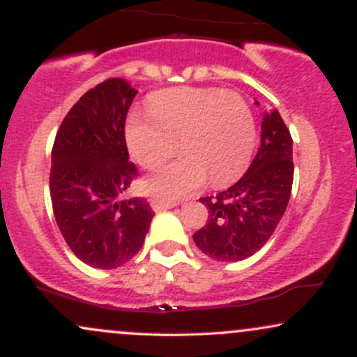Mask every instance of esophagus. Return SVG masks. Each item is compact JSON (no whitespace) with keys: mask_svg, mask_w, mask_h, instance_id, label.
Instances as JSON below:
<instances>
[{"mask_svg":"<svg viewBox=\"0 0 357 357\" xmlns=\"http://www.w3.org/2000/svg\"><path fill=\"white\" fill-rule=\"evenodd\" d=\"M149 204H151V208H153L155 213L169 210V208H174L176 206L174 202H165V199H159V198H151L149 199Z\"/></svg>","mask_w":357,"mask_h":357,"instance_id":"esophagus-1","label":"esophagus"}]
</instances>
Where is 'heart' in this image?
Masks as SVG:
<instances>
[{
    "mask_svg": "<svg viewBox=\"0 0 357 357\" xmlns=\"http://www.w3.org/2000/svg\"><path fill=\"white\" fill-rule=\"evenodd\" d=\"M147 112H132L126 122L129 153L153 169L178 147L183 155L162 167L146 186L162 199L183 198L210 178L215 186L235 181L247 169L257 130L243 97L220 89L179 87L154 93Z\"/></svg>",
    "mask_w": 357,
    "mask_h": 357,
    "instance_id": "1",
    "label": "heart"
}]
</instances>
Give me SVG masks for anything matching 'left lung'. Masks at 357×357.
<instances>
[{"label": "left lung", "instance_id": "obj_1", "mask_svg": "<svg viewBox=\"0 0 357 357\" xmlns=\"http://www.w3.org/2000/svg\"><path fill=\"white\" fill-rule=\"evenodd\" d=\"M292 181V137L280 114L268 110L261 121L260 149L243 178L216 196L199 198L208 221L192 235L196 247L218 261L252 257L284 216Z\"/></svg>", "mask_w": 357, "mask_h": 357}]
</instances>
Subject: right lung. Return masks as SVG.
<instances>
[{
	"label": "right lung",
	"instance_id": "obj_1",
	"mask_svg": "<svg viewBox=\"0 0 357 357\" xmlns=\"http://www.w3.org/2000/svg\"><path fill=\"white\" fill-rule=\"evenodd\" d=\"M136 93L124 79L102 82L68 110L53 142V215L72 252L93 268L127 264L154 216L144 198H124L137 176L124 136Z\"/></svg>",
	"mask_w": 357,
	"mask_h": 357
}]
</instances>
